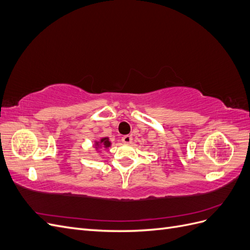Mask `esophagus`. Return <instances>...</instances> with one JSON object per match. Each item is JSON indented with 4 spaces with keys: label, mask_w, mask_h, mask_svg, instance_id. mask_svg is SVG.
I'll return each instance as SVG.
<instances>
[{
    "label": "esophagus",
    "mask_w": 250,
    "mask_h": 250,
    "mask_svg": "<svg viewBox=\"0 0 250 250\" xmlns=\"http://www.w3.org/2000/svg\"><path fill=\"white\" fill-rule=\"evenodd\" d=\"M122 142L124 144H130L132 142V137L131 135H124V137L122 138Z\"/></svg>",
    "instance_id": "obj_1"
}]
</instances>
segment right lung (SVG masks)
I'll use <instances>...</instances> for the list:
<instances>
[{
	"mask_svg": "<svg viewBox=\"0 0 250 250\" xmlns=\"http://www.w3.org/2000/svg\"><path fill=\"white\" fill-rule=\"evenodd\" d=\"M95 149L97 151H100L101 148H104V149H107L111 146V142L109 140V138H101L99 141H95Z\"/></svg>",
	"mask_w": 250,
	"mask_h": 250,
	"instance_id": "obj_1",
	"label": "right lung"
}]
</instances>
